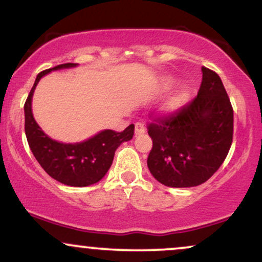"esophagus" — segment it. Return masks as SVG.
Wrapping results in <instances>:
<instances>
[{
  "instance_id": "obj_1",
  "label": "esophagus",
  "mask_w": 262,
  "mask_h": 262,
  "mask_svg": "<svg viewBox=\"0 0 262 262\" xmlns=\"http://www.w3.org/2000/svg\"><path fill=\"white\" fill-rule=\"evenodd\" d=\"M144 132H146V127H144L143 122H136V124H135V135H141L144 134Z\"/></svg>"
}]
</instances>
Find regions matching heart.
<instances>
[{"instance_id": "heart-1", "label": "heart", "mask_w": 262, "mask_h": 262, "mask_svg": "<svg viewBox=\"0 0 262 262\" xmlns=\"http://www.w3.org/2000/svg\"><path fill=\"white\" fill-rule=\"evenodd\" d=\"M189 97V90L187 87H182V89L177 90V91L173 93L172 96L167 99L165 105H164V109L166 112H176L177 109H180L185 103L187 102Z\"/></svg>"}]
</instances>
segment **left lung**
<instances>
[{"label": "left lung", "instance_id": "obj_1", "mask_svg": "<svg viewBox=\"0 0 262 262\" xmlns=\"http://www.w3.org/2000/svg\"><path fill=\"white\" fill-rule=\"evenodd\" d=\"M198 95L147 126L153 147L148 169L167 187H195L222 165L233 140V108L220 76L203 67Z\"/></svg>", "mask_w": 262, "mask_h": 262}]
</instances>
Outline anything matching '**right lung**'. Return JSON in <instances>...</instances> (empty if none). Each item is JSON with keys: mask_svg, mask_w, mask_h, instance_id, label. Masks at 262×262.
<instances>
[{"mask_svg": "<svg viewBox=\"0 0 262 262\" xmlns=\"http://www.w3.org/2000/svg\"><path fill=\"white\" fill-rule=\"evenodd\" d=\"M75 63L60 64L41 72L24 104L25 135L29 147L38 164L52 179L63 185L86 187L101 181L112 166L115 150L122 142L134 137L135 125L131 124L122 132L104 130L80 143H60L52 140L41 130L31 111V99L42 76L52 70L76 67Z\"/></svg>", "mask_w": 262, "mask_h": 262, "instance_id": "obj_1", "label": "right lung"}]
</instances>
